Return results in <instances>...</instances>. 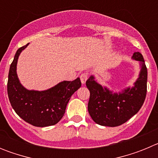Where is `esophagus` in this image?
Masks as SVG:
<instances>
[{"instance_id": "obj_1", "label": "esophagus", "mask_w": 158, "mask_h": 158, "mask_svg": "<svg viewBox=\"0 0 158 158\" xmlns=\"http://www.w3.org/2000/svg\"><path fill=\"white\" fill-rule=\"evenodd\" d=\"M80 78H81V83L85 84L88 79V73H81L80 76Z\"/></svg>"}]
</instances>
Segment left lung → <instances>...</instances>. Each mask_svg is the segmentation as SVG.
I'll list each match as a JSON object with an SVG mask.
<instances>
[{
    "instance_id": "left-lung-1",
    "label": "left lung",
    "mask_w": 158,
    "mask_h": 158,
    "mask_svg": "<svg viewBox=\"0 0 158 158\" xmlns=\"http://www.w3.org/2000/svg\"><path fill=\"white\" fill-rule=\"evenodd\" d=\"M132 58L140 62L139 78L132 88L114 93L103 87L91 76L86 81L90 92L88 111L96 123L105 127L120 126L140 110L147 92V68L142 54L135 52Z\"/></svg>"
}]
</instances>
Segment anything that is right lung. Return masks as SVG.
I'll list each match as a JSON object with an SVG mask.
<instances>
[{
  "label": "right lung",
  "mask_w": 158,
  "mask_h": 158,
  "mask_svg": "<svg viewBox=\"0 0 158 158\" xmlns=\"http://www.w3.org/2000/svg\"><path fill=\"white\" fill-rule=\"evenodd\" d=\"M28 44L18 49L10 65L7 85L8 99L14 111L25 122L40 127L53 126L63 117L71 96L81 86V82L77 77L73 81L60 82L45 91L25 89L18 79L16 65L19 54Z\"/></svg>",
  "instance_id": "right-lung-1"
}]
</instances>
